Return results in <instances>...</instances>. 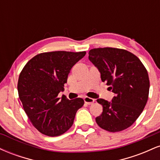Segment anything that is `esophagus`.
Masks as SVG:
<instances>
[{"label":"esophagus","instance_id":"1","mask_svg":"<svg viewBox=\"0 0 160 160\" xmlns=\"http://www.w3.org/2000/svg\"><path fill=\"white\" fill-rule=\"evenodd\" d=\"M84 102H85V103L86 104H92L95 102V99L89 98V97H85V98H84Z\"/></svg>","mask_w":160,"mask_h":160}]
</instances>
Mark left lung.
Segmentation results:
<instances>
[{
    "label": "left lung",
    "mask_w": 160,
    "mask_h": 160,
    "mask_svg": "<svg viewBox=\"0 0 160 160\" xmlns=\"http://www.w3.org/2000/svg\"><path fill=\"white\" fill-rule=\"evenodd\" d=\"M89 58L98 68L115 96L109 102L97 99L103 111L95 118L98 126L111 132L126 129L136 121L146 105L150 80L146 68L126 49L104 47L92 49Z\"/></svg>",
    "instance_id": "obj_1"
}]
</instances>
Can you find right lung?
I'll list each match as a JSON object with an SVG mask.
<instances>
[{"instance_id":"1","label":"right lung","mask_w":160,"mask_h":160,"mask_svg":"<svg viewBox=\"0 0 160 160\" xmlns=\"http://www.w3.org/2000/svg\"><path fill=\"white\" fill-rule=\"evenodd\" d=\"M86 55L82 52L55 51L38 54L27 62L18 80V93L29 120L40 133L55 137L64 134L74 123L81 98L69 100L64 90L70 71Z\"/></svg>"}]
</instances>
